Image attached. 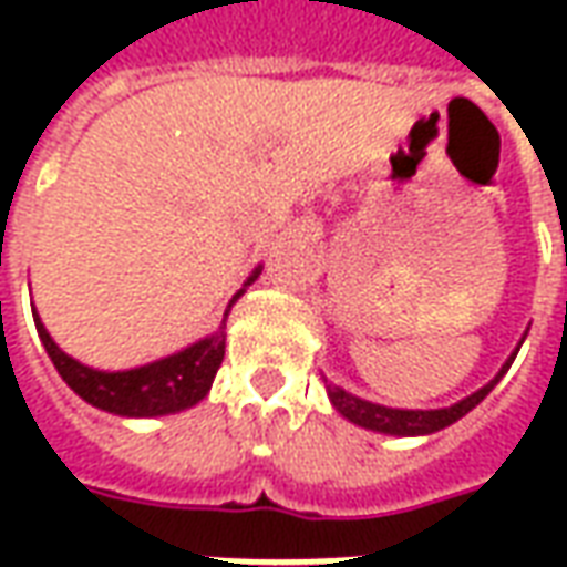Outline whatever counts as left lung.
I'll return each instance as SVG.
<instances>
[{"label": "left lung", "mask_w": 567, "mask_h": 567, "mask_svg": "<svg viewBox=\"0 0 567 567\" xmlns=\"http://www.w3.org/2000/svg\"><path fill=\"white\" fill-rule=\"evenodd\" d=\"M523 340H519V346H523ZM519 346H516L513 355L501 364V370L495 373V380H488L486 385L476 389L474 394H467V398H462V401H455V404L450 406H440V410H398V406L373 404V401H364V398H358V394L346 392L340 385H333V382L324 380L328 382V398H331L333 410L343 419H349L352 425L368 427V431H377V434H394V437H422V434H434L440 427H446L452 425V422H458L462 416H467V413L498 385L501 377L511 370L513 358L519 352Z\"/></svg>", "instance_id": "left-lung-1"}]
</instances>
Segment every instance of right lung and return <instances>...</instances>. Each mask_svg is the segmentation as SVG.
<instances>
[{
	"label": "right lung",
	"mask_w": 567,
	"mask_h": 567,
	"mask_svg": "<svg viewBox=\"0 0 567 567\" xmlns=\"http://www.w3.org/2000/svg\"><path fill=\"white\" fill-rule=\"evenodd\" d=\"M264 267H255L246 285L230 297V303L224 309L221 324L203 337L197 343L178 349L173 355H163L157 361L140 364V368L130 370H96L81 364L79 358L66 355L60 346L54 343V337L48 333L44 321L39 319V312L32 309V319H35V331L42 340L44 352L54 361L56 373L63 377L72 392L79 394L81 401H87L96 410H105L112 416L124 419H154V416H169V413H182L199 404L212 389V380L221 368L224 361V321L227 312L234 307L239 297L246 295V288L260 276Z\"/></svg>",
	"instance_id": "right-lung-1"
}]
</instances>
